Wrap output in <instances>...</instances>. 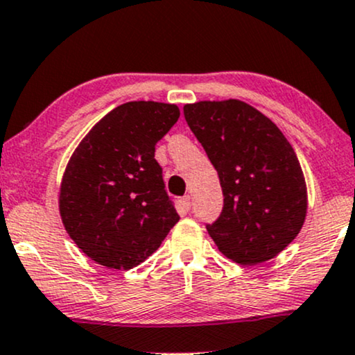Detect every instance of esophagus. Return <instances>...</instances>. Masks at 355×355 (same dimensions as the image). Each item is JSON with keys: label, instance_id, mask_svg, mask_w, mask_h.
Masks as SVG:
<instances>
[{"label": "esophagus", "instance_id": "obj_1", "mask_svg": "<svg viewBox=\"0 0 355 355\" xmlns=\"http://www.w3.org/2000/svg\"><path fill=\"white\" fill-rule=\"evenodd\" d=\"M179 206H181L182 212H187L191 209V196H184V198L179 199Z\"/></svg>", "mask_w": 355, "mask_h": 355}]
</instances>
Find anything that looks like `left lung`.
Listing matches in <instances>:
<instances>
[{
    "mask_svg": "<svg viewBox=\"0 0 355 355\" xmlns=\"http://www.w3.org/2000/svg\"><path fill=\"white\" fill-rule=\"evenodd\" d=\"M184 118L219 174L224 207L207 232L227 259L266 262L301 232L307 186L282 131L241 99L184 106Z\"/></svg>",
    "mask_w": 355,
    "mask_h": 355,
    "instance_id": "obj_1",
    "label": "left lung"
}]
</instances>
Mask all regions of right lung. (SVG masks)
<instances>
[{
	"mask_svg": "<svg viewBox=\"0 0 355 355\" xmlns=\"http://www.w3.org/2000/svg\"><path fill=\"white\" fill-rule=\"evenodd\" d=\"M178 118L176 104L124 103L71 154L58 196L60 216L74 244L99 266L136 268L179 220L154 159V146Z\"/></svg>",
	"mask_w": 355,
	"mask_h": 355,
	"instance_id": "1",
	"label": "right lung"
}]
</instances>
